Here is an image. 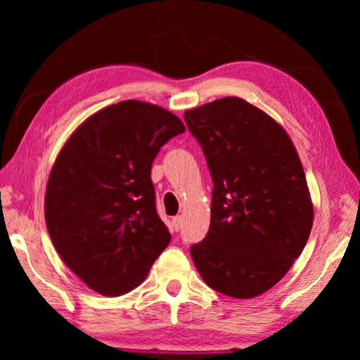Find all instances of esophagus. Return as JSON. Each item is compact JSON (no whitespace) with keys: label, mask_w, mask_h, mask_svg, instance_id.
<instances>
[{"label":"esophagus","mask_w":360,"mask_h":360,"mask_svg":"<svg viewBox=\"0 0 360 360\" xmlns=\"http://www.w3.org/2000/svg\"><path fill=\"white\" fill-rule=\"evenodd\" d=\"M172 225H173V229H174L176 231L181 230V227H182V216H176V217H173Z\"/></svg>","instance_id":"1"}]
</instances>
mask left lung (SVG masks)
<instances>
[{
  "label": "left lung",
  "instance_id": "obj_1",
  "mask_svg": "<svg viewBox=\"0 0 360 360\" xmlns=\"http://www.w3.org/2000/svg\"><path fill=\"white\" fill-rule=\"evenodd\" d=\"M212 184L208 235L191 248L211 289L252 298L289 271L313 227V202L288 133L238 96L184 112Z\"/></svg>",
  "mask_w": 360,
  "mask_h": 360
}]
</instances>
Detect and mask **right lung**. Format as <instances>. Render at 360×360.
Here are the masks:
<instances>
[{
  "label": "right lung",
  "mask_w": 360,
  "mask_h": 360,
  "mask_svg": "<svg viewBox=\"0 0 360 360\" xmlns=\"http://www.w3.org/2000/svg\"><path fill=\"white\" fill-rule=\"evenodd\" d=\"M184 131L167 109L125 100L84 120L58 152L46 225L66 266L98 294L138 288L172 240L155 211L150 168L162 146Z\"/></svg>",
  "instance_id": "1"
}]
</instances>
